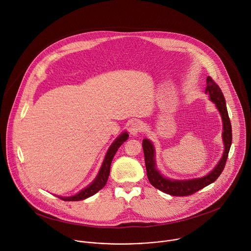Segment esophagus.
Instances as JSON below:
<instances>
[{
    "instance_id": "34e87169",
    "label": "esophagus",
    "mask_w": 251,
    "mask_h": 251,
    "mask_svg": "<svg viewBox=\"0 0 251 251\" xmlns=\"http://www.w3.org/2000/svg\"><path fill=\"white\" fill-rule=\"evenodd\" d=\"M142 128H143L142 123H141L140 121H135V122H133V123L131 124V126H130V128H129V132H130V134H131L132 136H137L138 133L141 132Z\"/></svg>"
}]
</instances>
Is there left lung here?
Listing matches in <instances>:
<instances>
[{"instance_id":"1","label":"left lung","mask_w":251,"mask_h":251,"mask_svg":"<svg viewBox=\"0 0 251 251\" xmlns=\"http://www.w3.org/2000/svg\"><path fill=\"white\" fill-rule=\"evenodd\" d=\"M205 93L208 94L209 100H211L214 104H216L217 108L222 116L223 130H224L223 142L225 146L223 156L219 161L218 165L214 167L207 175L201 177L191 178V180H175V178L173 180V178H169L163 176L161 172L158 170L156 160H155V155H156L155 147L153 145V143L149 139H144L143 140L142 146H143V151H144L148 180L150 181L152 186H154L156 189L160 190L163 193H166L171 196H176V197H185V196L193 195L216 181L225 169L228 152L231 146V141H232L231 124H230V120L227 113L226 99L220 86L209 76L206 77Z\"/></svg>"}]
</instances>
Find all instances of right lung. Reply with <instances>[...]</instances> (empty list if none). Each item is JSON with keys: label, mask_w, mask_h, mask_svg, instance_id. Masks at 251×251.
Segmentation results:
<instances>
[{"label": "right lung", "mask_w": 251, "mask_h": 251, "mask_svg": "<svg viewBox=\"0 0 251 251\" xmlns=\"http://www.w3.org/2000/svg\"><path fill=\"white\" fill-rule=\"evenodd\" d=\"M129 134L127 132H122L111 144L108 151H107L105 158L102 162V165L100 167V170L96 176V177L92 181L90 185H88L86 188L81 190L79 193H77L75 196L71 197H59V199L67 201H82L85 200L93 195H95L98 191H100L107 183L108 176L110 174V166L112 163V160L118 150V148L123 144V143L128 139Z\"/></svg>", "instance_id": "1"}]
</instances>
